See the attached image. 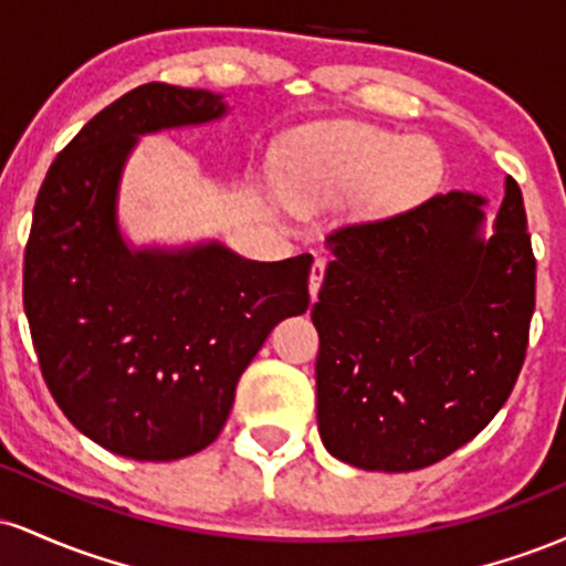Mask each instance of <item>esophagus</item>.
Masks as SVG:
<instances>
[{"label":"esophagus","instance_id":"esophagus-1","mask_svg":"<svg viewBox=\"0 0 566 566\" xmlns=\"http://www.w3.org/2000/svg\"><path fill=\"white\" fill-rule=\"evenodd\" d=\"M324 269H327V261H324V258H316V261H314V269H311V276H308V290H311V297H316V292H319V287H322Z\"/></svg>","mask_w":566,"mask_h":566}]
</instances>
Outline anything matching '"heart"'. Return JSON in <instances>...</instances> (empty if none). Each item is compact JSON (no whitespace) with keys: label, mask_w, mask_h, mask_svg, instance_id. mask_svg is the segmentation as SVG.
I'll return each mask as SVG.
<instances>
[{"label":"heart","mask_w":566,"mask_h":566,"mask_svg":"<svg viewBox=\"0 0 566 566\" xmlns=\"http://www.w3.org/2000/svg\"><path fill=\"white\" fill-rule=\"evenodd\" d=\"M437 170V151L423 140H401L375 127H329L311 138L290 172L295 197L348 186L367 178L382 201L405 199L420 191Z\"/></svg>","instance_id":"obj_1"}]
</instances>
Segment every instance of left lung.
Here are the masks:
<instances>
[{
    "label": "left lung",
    "mask_w": 566,
    "mask_h": 566,
    "mask_svg": "<svg viewBox=\"0 0 566 566\" xmlns=\"http://www.w3.org/2000/svg\"><path fill=\"white\" fill-rule=\"evenodd\" d=\"M484 197L437 193L340 226L311 308L316 420L329 454L365 471H418L469 444L522 373L535 255L522 191L505 178L492 237Z\"/></svg>",
    "instance_id": "obj_1"
}]
</instances>
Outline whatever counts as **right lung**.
Wrapping results in <instances>:
<instances>
[{
  "label": "right lung",
  "instance_id": "obj_1",
  "mask_svg": "<svg viewBox=\"0 0 566 566\" xmlns=\"http://www.w3.org/2000/svg\"><path fill=\"white\" fill-rule=\"evenodd\" d=\"M223 95L151 82L84 125L50 165L23 261L39 367L84 437L180 460L223 431L271 329L308 308L314 258L247 261L220 242L133 247L116 201L140 135L226 116Z\"/></svg>",
  "mask_w": 566,
  "mask_h": 566
}]
</instances>
